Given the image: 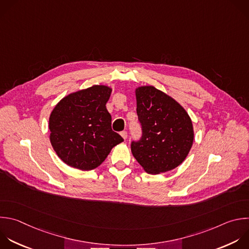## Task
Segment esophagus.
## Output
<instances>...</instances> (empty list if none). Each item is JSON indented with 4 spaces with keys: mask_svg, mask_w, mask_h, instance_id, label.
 Returning <instances> with one entry per match:
<instances>
[{
    "mask_svg": "<svg viewBox=\"0 0 249 249\" xmlns=\"http://www.w3.org/2000/svg\"><path fill=\"white\" fill-rule=\"evenodd\" d=\"M120 135H121V137H122L124 140H126V139H127L128 134H127V132H126V131H122V132L120 133Z\"/></svg>",
    "mask_w": 249,
    "mask_h": 249,
    "instance_id": "1",
    "label": "esophagus"
}]
</instances>
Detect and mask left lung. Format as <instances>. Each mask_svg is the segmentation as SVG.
<instances>
[{"label":"left lung","mask_w":249,"mask_h":249,"mask_svg":"<svg viewBox=\"0 0 249 249\" xmlns=\"http://www.w3.org/2000/svg\"><path fill=\"white\" fill-rule=\"evenodd\" d=\"M136 100L142 135L131 143L134 157L148 174L173 170L186 159L194 142L190 115L177 101L153 86L137 88Z\"/></svg>","instance_id":"8db88e82"}]
</instances>
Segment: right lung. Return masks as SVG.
Returning a JSON list of instances; mask_svg holds the SVG:
<instances>
[{"mask_svg": "<svg viewBox=\"0 0 249 249\" xmlns=\"http://www.w3.org/2000/svg\"><path fill=\"white\" fill-rule=\"evenodd\" d=\"M112 89L105 85L71 93L61 99L49 118L50 141L68 166L89 171L105 161L123 138L112 131L107 109Z\"/></svg>", "mask_w": 249, "mask_h": 249, "instance_id": "add662e5", "label": "right lung"}]
</instances>
